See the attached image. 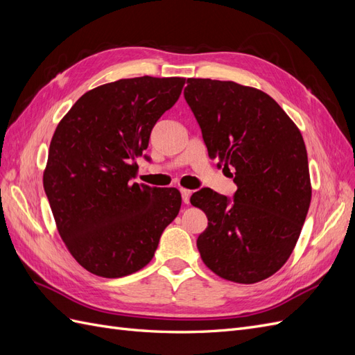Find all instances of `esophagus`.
Segmentation results:
<instances>
[{
	"label": "esophagus",
	"instance_id": "obj_1",
	"mask_svg": "<svg viewBox=\"0 0 355 355\" xmlns=\"http://www.w3.org/2000/svg\"><path fill=\"white\" fill-rule=\"evenodd\" d=\"M180 194H182V201H184L185 204H188V202H189V198H191V191L182 188V189H180Z\"/></svg>",
	"mask_w": 355,
	"mask_h": 355
}]
</instances>
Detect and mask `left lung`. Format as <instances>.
<instances>
[{
	"label": "left lung",
	"mask_w": 355,
	"mask_h": 355,
	"mask_svg": "<svg viewBox=\"0 0 355 355\" xmlns=\"http://www.w3.org/2000/svg\"><path fill=\"white\" fill-rule=\"evenodd\" d=\"M187 84L185 101L209 157L223 170L234 168L237 185L234 198L210 188L191 197L209 220L197 240L201 259L228 282H262L292 254L309 209L304 137L261 90L210 78H188Z\"/></svg>",
	"instance_id": "8db88e82"
}]
</instances>
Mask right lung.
<instances>
[{"instance_id": "add662e5", "label": "right lung", "mask_w": 355, "mask_h": 355, "mask_svg": "<svg viewBox=\"0 0 355 355\" xmlns=\"http://www.w3.org/2000/svg\"><path fill=\"white\" fill-rule=\"evenodd\" d=\"M184 84L185 78L145 75L99 85L56 127L42 184L63 243L94 275L120 278L142 270L178 216L176 188L139 185L132 178L135 158L144 155L153 127Z\"/></svg>"}]
</instances>
